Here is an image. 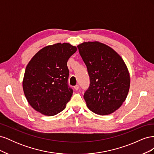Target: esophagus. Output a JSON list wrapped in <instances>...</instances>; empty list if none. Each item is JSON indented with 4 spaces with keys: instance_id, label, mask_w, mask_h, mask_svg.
Returning <instances> with one entry per match:
<instances>
[{
    "instance_id": "obj_1",
    "label": "esophagus",
    "mask_w": 154,
    "mask_h": 154,
    "mask_svg": "<svg viewBox=\"0 0 154 154\" xmlns=\"http://www.w3.org/2000/svg\"><path fill=\"white\" fill-rule=\"evenodd\" d=\"M74 89H75L76 91H78L79 89V85H75V86L74 87Z\"/></svg>"
}]
</instances>
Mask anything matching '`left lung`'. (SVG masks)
Instances as JSON below:
<instances>
[{
	"mask_svg": "<svg viewBox=\"0 0 154 154\" xmlns=\"http://www.w3.org/2000/svg\"><path fill=\"white\" fill-rule=\"evenodd\" d=\"M78 48L90 77L83 96L87 107L101 116L113 113L122 105L130 88V74L123 58L97 41L85 42Z\"/></svg>",
	"mask_w": 154,
	"mask_h": 154,
	"instance_id": "left-lung-1",
	"label": "left lung"
}]
</instances>
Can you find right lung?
Returning a JSON list of instances; mask_svg holds the SVG:
<instances>
[{"label":"right lung","instance_id":"right-lung-1","mask_svg":"<svg viewBox=\"0 0 154 154\" xmlns=\"http://www.w3.org/2000/svg\"><path fill=\"white\" fill-rule=\"evenodd\" d=\"M77 51L69 43L45 46L31 58L26 68L23 91L29 105L45 116L62 112L71 100L72 90L68 87L69 58Z\"/></svg>","mask_w":154,"mask_h":154}]
</instances>
